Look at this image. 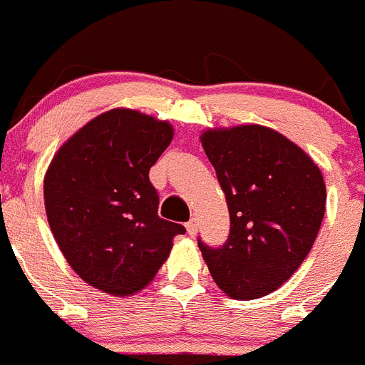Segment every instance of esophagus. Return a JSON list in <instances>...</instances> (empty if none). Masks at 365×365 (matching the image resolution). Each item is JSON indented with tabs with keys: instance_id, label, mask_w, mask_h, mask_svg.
Instances as JSON below:
<instances>
[{
	"instance_id": "1",
	"label": "esophagus",
	"mask_w": 365,
	"mask_h": 365,
	"mask_svg": "<svg viewBox=\"0 0 365 365\" xmlns=\"http://www.w3.org/2000/svg\"><path fill=\"white\" fill-rule=\"evenodd\" d=\"M187 232L190 234V236H194V234L198 232V223H196V220H190V221H187Z\"/></svg>"
}]
</instances>
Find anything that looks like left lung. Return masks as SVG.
Segmentation results:
<instances>
[{
	"mask_svg": "<svg viewBox=\"0 0 365 365\" xmlns=\"http://www.w3.org/2000/svg\"><path fill=\"white\" fill-rule=\"evenodd\" d=\"M227 196L223 247L198 240L214 282L232 299H259L295 274L326 210V183L312 156L259 124L205 129L200 136Z\"/></svg>",
	"mask_w": 365,
	"mask_h": 365,
	"instance_id": "obj_1",
	"label": "left lung"
}]
</instances>
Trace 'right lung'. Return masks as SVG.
Listing matches in <instances>:
<instances>
[{"label": "right lung", "instance_id": "right-lung-1", "mask_svg": "<svg viewBox=\"0 0 365 365\" xmlns=\"http://www.w3.org/2000/svg\"><path fill=\"white\" fill-rule=\"evenodd\" d=\"M167 120L128 108L91 118L57 149L44 175L46 217L68 264L115 297L138 294L185 227L158 216L149 169L169 148Z\"/></svg>", "mask_w": 365, "mask_h": 365}]
</instances>
